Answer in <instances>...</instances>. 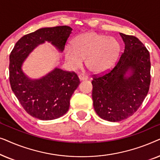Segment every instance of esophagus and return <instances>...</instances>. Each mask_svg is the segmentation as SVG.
<instances>
[{"label":"esophagus","mask_w":160,"mask_h":160,"mask_svg":"<svg viewBox=\"0 0 160 160\" xmlns=\"http://www.w3.org/2000/svg\"><path fill=\"white\" fill-rule=\"evenodd\" d=\"M78 78L80 81H86L87 80V76L83 75V74H80V75H78Z\"/></svg>","instance_id":"1"}]
</instances>
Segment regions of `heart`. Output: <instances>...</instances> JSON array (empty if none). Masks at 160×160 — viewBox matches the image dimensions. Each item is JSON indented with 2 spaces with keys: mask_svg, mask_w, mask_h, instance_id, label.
<instances>
[{
  "mask_svg": "<svg viewBox=\"0 0 160 160\" xmlns=\"http://www.w3.org/2000/svg\"><path fill=\"white\" fill-rule=\"evenodd\" d=\"M121 44L117 38L96 32H87L76 36L71 41V47L65 49V58L73 69L82 65L94 73L110 69L119 58Z\"/></svg>",
  "mask_w": 160,
  "mask_h": 160,
  "instance_id": "b5f03b06",
  "label": "heart"
}]
</instances>
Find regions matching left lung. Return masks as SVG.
<instances>
[{"label":"left lung","mask_w":160,"mask_h":160,"mask_svg":"<svg viewBox=\"0 0 160 160\" xmlns=\"http://www.w3.org/2000/svg\"><path fill=\"white\" fill-rule=\"evenodd\" d=\"M125 47L112 70L94 77L93 106L108 122H119L136 112L147 95L151 82L150 54L136 37L120 32Z\"/></svg>","instance_id":"1"}]
</instances>
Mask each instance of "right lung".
Instances as JSON below:
<instances>
[{"label": "right lung", "mask_w": 160, "mask_h": 160, "mask_svg": "<svg viewBox=\"0 0 160 160\" xmlns=\"http://www.w3.org/2000/svg\"><path fill=\"white\" fill-rule=\"evenodd\" d=\"M71 32L72 28L66 25L41 28L22 37L11 52L9 81L13 92L26 112L38 119H55L66 113L79 78L74 72L58 68L40 78H31L24 73L22 65L29 54L46 41L62 52Z\"/></svg>", "instance_id": "right-lung-1"}]
</instances>
